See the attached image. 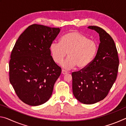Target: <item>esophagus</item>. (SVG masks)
Returning <instances> with one entry per match:
<instances>
[{
  "instance_id": "esophagus-1",
  "label": "esophagus",
  "mask_w": 126,
  "mask_h": 126,
  "mask_svg": "<svg viewBox=\"0 0 126 126\" xmlns=\"http://www.w3.org/2000/svg\"><path fill=\"white\" fill-rule=\"evenodd\" d=\"M67 71H64V70H62V74H64H64H67Z\"/></svg>"
}]
</instances>
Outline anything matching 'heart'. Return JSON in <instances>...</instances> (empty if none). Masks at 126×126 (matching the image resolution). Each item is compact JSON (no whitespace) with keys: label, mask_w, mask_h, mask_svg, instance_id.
Here are the masks:
<instances>
[{"label":"heart","mask_w":126,"mask_h":126,"mask_svg":"<svg viewBox=\"0 0 126 126\" xmlns=\"http://www.w3.org/2000/svg\"><path fill=\"white\" fill-rule=\"evenodd\" d=\"M97 50L96 42L76 31L63 35L60 43L54 42L50 46L51 55L56 63H61L68 54V58L61 63L62 67L66 69L76 65L79 69L87 67L94 58Z\"/></svg>","instance_id":"b5f03b06"}]
</instances>
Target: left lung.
Instances as JSON below:
<instances>
[{
  "label": "left lung",
  "mask_w": 126,
  "mask_h": 126,
  "mask_svg": "<svg viewBox=\"0 0 126 126\" xmlns=\"http://www.w3.org/2000/svg\"><path fill=\"white\" fill-rule=\"evenodd\" d=\"M88 28L99 34L100 43L90 64L72 73V90L78 101L92 104L103 100L108 94L117 78L119 59L114 40L104 30L97 26Z\"/></svg>",
  "instance_id": "left-lung-1"
}]
</instances>
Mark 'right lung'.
Segmentation results:
<instances>
[{
    "label": "right lung",
    "instance_id": "1",
    "mask_svg": "<svg viewBox=\"0 0 126 126\" xmlns=\"http://www.w3.org/2000/svg\"><path fill=\"white\" fill-rule=\"evenodd\" d=\"M60 31L59 28L32 24L15 44L9 62V80L25 104L41 105L52 94L62 70L53 61L50 46Z\"/></svg>",
    "mask_w": 126,
    "mask_h": 126
}]
</instances>
